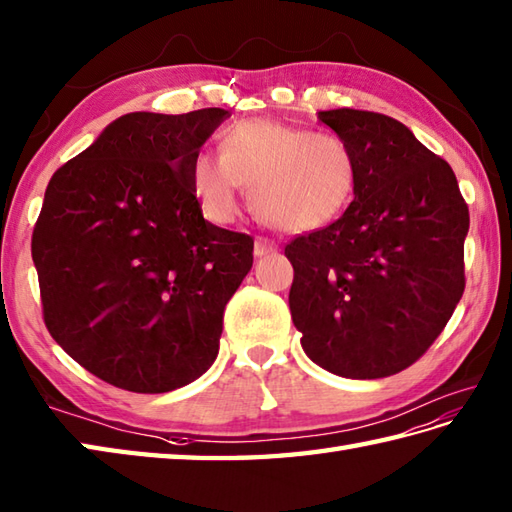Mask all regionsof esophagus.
Here are the masks:
<instances>
[{"mask_svg":"<svg viewBox=\"0 0 512 512\" xmlns=\"http://www.w3.org/2000/svg\"><path fill=\"white\" fill-rule=\"evenodd\" d=\"M274 252H278V245L274 241H267V238H256V245H254L256 256H267Z\"/></svg>","mask_w":512,"mask_h":512,"instance_id":"34e87169","label":"esophagus"}]
</instances>
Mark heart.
<instances>
[{"label": "heart", "instance_id": "1", "mask_svg": "<svg viewBox=\"0 0 512 512\" xmlns=\"http://www.w3.org/2000/svg\"><path fill=\"white\" fill-rule=\"evenodd\" d=\"M218 148L190 161L192 190L214 223L238 216L241 187L260 221L289 234L331 225L356 194L358 159L338 134L245 119L223 130Z\"/></svg>", "mask_w": 512, "mask_h": 512}]
</instances>
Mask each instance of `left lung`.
I'll use <instances>...</instances> for the list:
<instances>
[{"instance_id":"left-lung-1","label":"left lung","mask_w":512,"mask_h":512,"mask_svg":"<svg viewBox=\"0 0 512 512\" xmlns=\"http://www.w3.org/2000/svg\"><path fill=\"white\" fill-rule=\"evenodd\" d=\"M318 119L356 154L358 187L336 223L285 247L291 320L318 367L387 378L424 356L464 294L468 205L404 123L353 108Z\"/></svg>"}]
</instances>
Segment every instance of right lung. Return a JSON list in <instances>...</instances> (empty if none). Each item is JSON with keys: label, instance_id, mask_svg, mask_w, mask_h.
<instances>
[{"label": "right lung", "instance_id": "1", "mask_svg": "<svg viewBox=\"0 0 512 512\" xmlns=\"http://www.w3.org/2000/svg\"><path fill=\"white\" fill-rule=\"evenodd\" d=\"M227 117L123 114L46 187L33 229L44 322L112 387L168 393L216 360L254 238L205 221L190 161Z\"/></svg>", "mask_w": 512, "mask_h": 512}]
</instances>
